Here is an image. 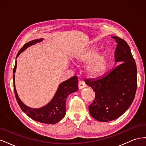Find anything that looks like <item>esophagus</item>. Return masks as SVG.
<instances>
[{"mask_svg":"<svg viewBox=\"0 0 146 146\" xmlns=\"http://www.w3.org/2000/svg\"><path fill=\"white\" fill-rule=\"evenodd\" d=\"M86 86V84L83 81L80 80L78 82V88H79V90H82V89H83V88H85Z\"/></svg>","mask_w":146,"mask_h":146,"instance_id":"esophagus-1","label":"esophagus"}]
</instances>
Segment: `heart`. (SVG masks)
Listing matches in <instances>:
<instances>
[{
  "instance_id": "1",
  "label": "heart",
  "mask_w": 146,
  "mask_h": 146,
  "mask_svg": "<svg viewBox=\"0 0 146 146\" xmlns=\"http://www.w3.org/2000/svg\"><path fill=\"white\" fill-rule=\"evenodd\" d=\"M79 61L83 64H88L87 72L92 76L102 74L107 68L106 57L103 54L98 55L95 50H90L79 56Z\"/></svg>"
}]
</instances>
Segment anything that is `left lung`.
Segmentation results:
<instances>
[{"mask_svg":"<svg viewBox=\"0 0 146 146\" xmlns=\"http://www.w3.org/2000/svg\"><path fill=\"white\" fill-rule=\"evenodd\" d=\"M115 62L119 63L109 72L97 79L85 78L95 92L89 105L92 117L101 122L113 121L124 113L135 99L137 87V69L127 42L116 36Z\"/></svg>","mask_w":146,"mask_h":146,"instance_id":"1","label":"left lung"}]
</instances>
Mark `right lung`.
I'll list each match as a JSON object with an SVG mask.
<instances>
[{
	"mask_svg": "<svg viewBox=\"0 0 146 146\" xmlns=\"http://www.w3.org/2000/svg\"><path fill=\"white\" fill-rule=\"evenodd\" d=\"M42 40V39H35L26 43L17 53L16 58L28 47L35 44L38 42H40ZM16 65L17 61H16L15 67L13 69V74L15 73ZM13 77L16 99L23 111L33 120L41 123H48V124H54L64 117L66 112V99L70 94L78 90V78L77 76H75L60 84L54 98L47 105L41 108L33 109L27 107L19 99L15 85V75H13Z\"/></svg>",
	"mask_w": 146,
	"mask_h": 146,
	"instance_id": "add662e5",
	"label": "right lung"
}]
</instances>
